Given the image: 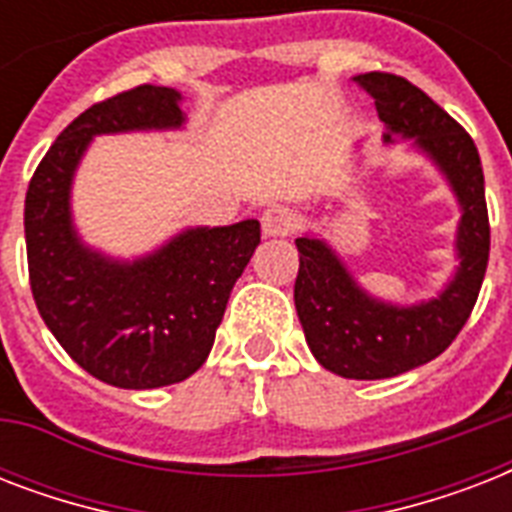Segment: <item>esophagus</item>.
<instances>
[{"instance_id":"1","label":"esophagus","mask_w":512,"mask_h":512,"mask_svg":"<svg viewBox=\"0 0 512 512\" xmlns=\"http://www.w3.org/2000/svg\"><path fill=\"white\" fill-rule=\"evenodd\" d=\"M260 223H263V233L265 236H287L295 228V215L289 212V209L273 207L265 209L263 217H260Z\"/></svg>"}]
</instances>
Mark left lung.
Returning <instances> with one entry per match:
<instances>
[{
    "mask_svg": "<svg viewBox=\"0 0 512 512\" xmlns=\"http://www.w3.org/2000/svg\"><path fill=\"white\" fill-rule=\"evenodd\" d=\"M353 82L374 98L388 130L385 143L412 140L449 180L462 209L460 268L441 295L417 305L377 300L358 287L327 241L295 239V308L316 361L348 380H385L441 356L470 319L489 263V212L476 143L444 108L404 76L372 71L353 76Z\"/></svg>",
    "mask_w": 512,
    "mask_h": 512,
    "instance_id": "left-lung-1",
    "label": "left lung"
}]
</instances>
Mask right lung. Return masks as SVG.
<instances>
[{
  "mask_svg": "<svg viewBox=\"0 0 512 512\" xmlns=\"http://www.w3.org/2000/svg\"><path fill=\"white\" fill-rule=\"evenodd\" d=\"M180 92L140 84L100 100L60 132L26 191V252L34 303L68 356L92 377L148 390L191 377L215 332L260 223L188 228L132 263L84 247L71 220V183L95 135L177 130Z\"/></svg>",
  "mask_w": 512,
  "mask_h": 512,
  "instance_id": "right-lung-1",
  "label": "right lung"
}]
</instances>
